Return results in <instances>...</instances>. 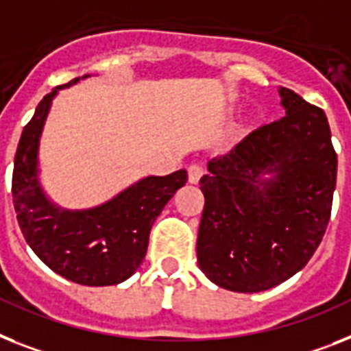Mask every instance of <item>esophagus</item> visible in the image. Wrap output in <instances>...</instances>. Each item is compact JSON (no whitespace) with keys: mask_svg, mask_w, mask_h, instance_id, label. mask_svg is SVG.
Here are the masks:
<instances>
[{"mask_svg":"<svg viewBox=\"0 0 351 351\" xmlns=\"http://www.w3.org/2000/svg\"><path fill=\"white\" fill-rule=\"evenodd\" d=\"M202 173H204V169H202V165L199 163H192L188 167V181L192 182V184H197V182L201 181Z\"/></svg>","mask_w":351,"mask_h":351,"instance_id":"esophagus-1","label":"esophagus"}]
</instances>
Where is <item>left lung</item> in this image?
<instances>
[{"label":"left lung","mask_w":351,"mask_h":351,"mask_svg":"<svg viewBox=\"0 0 351 351\" xmlns=\"http://www.w3.org/2000/svg\"><path fill=\"white\" fill-rule=\"evenodd\" d=\"M285 117L208 163L197 262L215 285L262 292L305 267L332 211L337 154L326 114L287 88Z\"/></svg>","instance_id":"1"}]
</instances>
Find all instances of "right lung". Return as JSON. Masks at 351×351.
<instances>
[{
    "label": "right lung",
    "mask_w": 351,
    "mask_h": 351,
    "mask_svg": "<svg viewBox=\"0 0 351 351\" xmlns=\"http://www.w3.org/2000/svg\"><path fill=\"white\" fill-rule=\"evenodd\" d=\"M78 80L48 93L23 129L14 159V208L23 237L51 271L80 285H117L141 265L150 228L173 193L184 186L188 173L181 169L163 178L149 176L89 210L53 204L39 181V140L59 89Z\"/></svg>",
    "instance_id": "1"
}]
</instances>
